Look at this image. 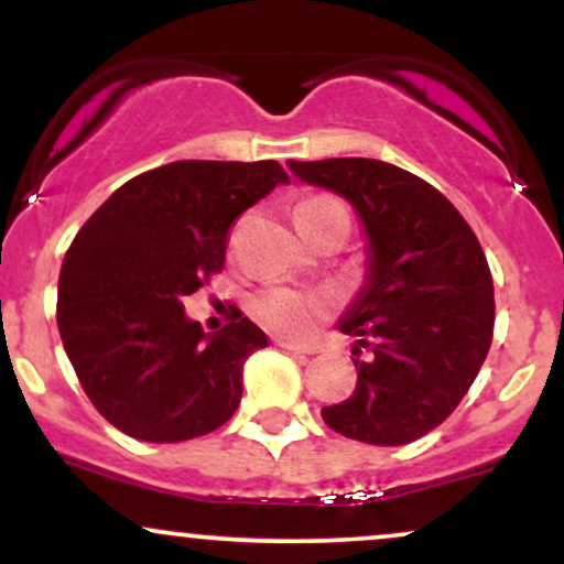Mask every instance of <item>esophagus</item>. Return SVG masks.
Returning <instances> with one entry per match:
<instances>
[{
	"instance_id": "esophagus-1",
	"label": "esophagus",
	"mask_w": 564,
	"mask_h": 564,
	"mask_svg": "<svg viewBox=\"0 0 564 564\" xmlns=\"http://www.w3.org/2000/svg\"><path fill=\"white\" fill-rule=\"evenodd\" d=\"M275 347L281 349H291V352H300V355H313L315 347L310 345H300V341H291V339H283V336H275Z\"/></svg>"
}]
</instances>
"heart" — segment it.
I'll list each match as a JSON object with an SVG mask.
<instances>
[{"instance_id": "heart-1", "label": "heart", "mask_w": 564, "mask_h": 564, "mask_svg": "<svg viewBox=\"0 0 564 564\" xmlns=\"http://www.w3.org/2000/svg\"><path fill=\"white\" fill-rule=\"evenodd\" d=\"M334 215H347L345 206L334 196H307L296 200L294 206V223L302 236H307L315 225ZM332 302L328 291L270 286L251 296L249 313L273 332L302 336L332 310Z\"/></svg>"}]
</instances>
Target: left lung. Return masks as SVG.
<instances>
[{
	"instance_id": "obj_1",
	"label": "left lung",
	"mask_w": 564,
	"mask_h": 564,
	"mask_svg": "<svg viewBox=\"0 0 564 564\" xmlns=\"http://www.w3.org/2000/svg\"><path fill=\"white\" fill-rule=\"evenodd\" d=\"M289 170L349 200L366 236V281L336 323L355 336L358 384L323 408V422L360 443H413L462 403L490 349L494 278L480 241L437 187L387 161Z\"/></svg>"
}]
</instances>
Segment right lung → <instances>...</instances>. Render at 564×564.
I'll return each mask as SVG.
<instances>
[{
	"label": "right lung",
	"mask_w": 564,
	"mask_h": 564,
	"mask_svg": "<svg viewBox=\"0 0 564 564\" xmlns=\"http://www.w3.org/2000/svg\"><path fill=\"white\" fill-rule=\"evenodd\" d=\"M278 161H172L84 223L57 281V328L93 405L129 437L183 443L223 426L243 364L268 347L241 310L217 334L183 300L223 270L232 219L286 185Z\"/></svg>",
	"instance_id": "1"
}]
</instances>
